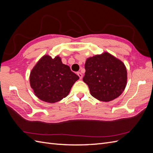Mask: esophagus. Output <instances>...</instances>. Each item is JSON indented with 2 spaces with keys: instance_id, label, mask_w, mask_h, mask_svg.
I'll return each mask as SVG.
<instances>
[{
  "instance_id": "esophagus-1",
  "label": "esophagus",
  "mask_w": 153,
  "mask_h": 153,
  "mask_svg": "<svg viewBox=\"0 0 153 153\" xmlns=\"http://www.w3.org/2000/svg\"><path fill=\"white\" fill-rule=\"evenodd\" d=\"M77 75H78V76L80 77V79H82V77H83L82 74L80 72H78V73H77Z\"/></svg>"
}]
</instances>
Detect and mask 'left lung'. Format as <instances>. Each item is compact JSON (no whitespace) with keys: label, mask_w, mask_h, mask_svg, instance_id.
Masks as SVG:
<instances>
[{"label":"left lung","mask_w":153,"mask_h":153,"mask_svg":"<svg viewBox=\"0 0 153 153\" xmlns=\"http://www.w3.org/2000/svg\"><path fill=\"white\" fill-rule=\"evenodd\" d=\"M83 81L91 94L101 101H110L121 95L127 84L124 64L108 52L87 58Z\"/></svg>","instance_id":"left-lung-1"}]
</instances>
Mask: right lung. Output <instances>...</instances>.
Segmentation results:
<instances>
[{"instance_id":"1","label":"right lung","mask_w":153,"mask_h":153,"mask_svg":"<svg viewBox=\"0 0 153 153\" xmlns=\"http://www.w3.org/2000/svg\"><path fill=\"white\" fill-rule=\"evenodd\" d=\"M79 76L62 62L58 55L41 57L30 73V85L34 94L41 101L54 103L69 94L73 85Z\"/></svg>"}]
</instances>
